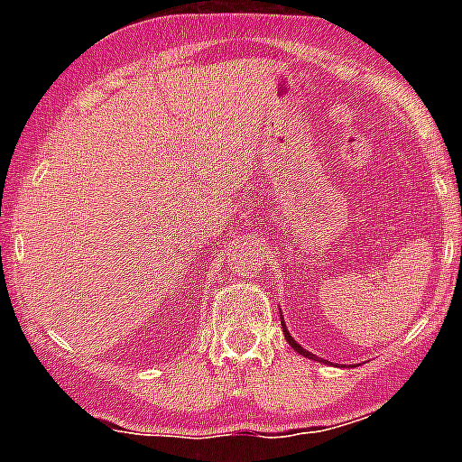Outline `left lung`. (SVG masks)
I'll return each instance as SVG.
<instances>
[{
    "label": "left lung",
    "mask_w": 462,
    "mask_h": 462,
    "mask_svg": "<svg viewBox=\"0 0 462 462\" xmlns=\"http://www.w3.org/2000/svg\"><path fill=\"white\" fill-rule=\"evenodd\" d=\"M282 328H283V337H286V342H288V344H291V346H292V348H295V351H297V353H300V356L309 357V360H318V362H324V365H330V362H328V360H321V357H318V356H313V353H310V351H306V348H304V346H301V344H297V342H295V339H292V335H291V333H288V326H286V324H283V318H282Z\"/></svg>",
    "instance_id": "8db88e82"
}]
</instances>
